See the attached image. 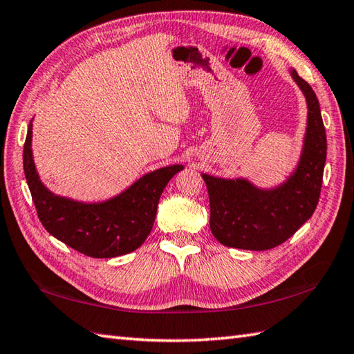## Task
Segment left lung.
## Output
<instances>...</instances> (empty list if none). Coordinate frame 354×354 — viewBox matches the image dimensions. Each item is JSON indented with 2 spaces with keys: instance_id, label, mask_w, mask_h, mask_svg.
Masks as SVG:
<instances>
[{
  "instance_id": "1",
  "label": "left lung",
  "mask_w": 354,
  "mask_h": 354,
  "mask_svg": "<svg viewBox=\"0 0 354 354\" xmlns=\"http://www.w3.org/2000/svg\"><path fill=\"white\" fill-rule=\"evenodd\" d=\"M307 99L309 117L304 150L289 181L259 190L243 179L202 175L209 198V228L225 246L265 251L286 242L317 209L327 156L326 127L312 86L292 71Z\"/></svg>"
}]
</instances>
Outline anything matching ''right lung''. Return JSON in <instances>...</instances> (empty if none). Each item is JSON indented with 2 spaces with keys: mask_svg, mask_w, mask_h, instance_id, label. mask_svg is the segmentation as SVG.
Instances as JSON below:
<instances>
[{
  "mask_svg": "<svg viewBox=\"0 0 354 354\" xmlns=\"http://www.w3.org/2000/svg\"><path fill=\"white\" fill-rule=\"evenodd\" d=\"M32 122L24 142V173L37 217L51 236L88 257L111 259L129 254L152 231L164 187L183 170L170 165L138 179L120 196L103 204H82L50 193L37 176L32 156Z\"/></svg>",
  "mask_w": 354,
  "mask_h": 354,
  "instance_id": "right-lung-1",
  "label": "right lung"
}]
</instances>
